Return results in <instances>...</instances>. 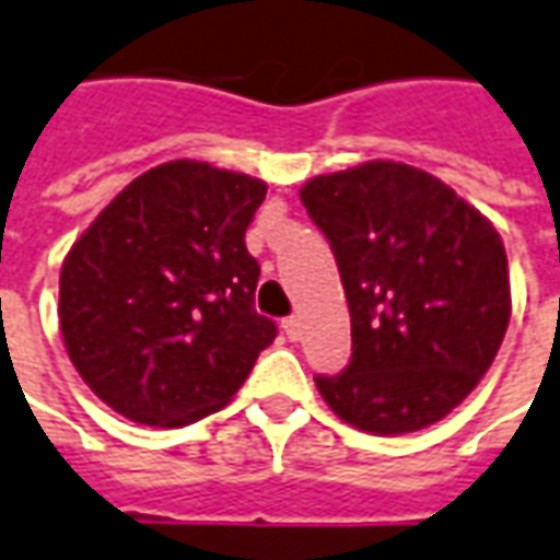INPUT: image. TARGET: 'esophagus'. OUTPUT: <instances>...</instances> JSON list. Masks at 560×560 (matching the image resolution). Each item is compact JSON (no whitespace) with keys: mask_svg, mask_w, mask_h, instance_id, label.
Returning a JSON list of instances; mask_svg holds the SVG:
<instances>
[{"mask_svg":"<svg viewBox=\"0 0 560 560\" xmlns=\"http://www.w3.org/2000/svg\"><path fill=\"white\" fill-rule=\"evenodd\" d=\"M283 331H287L289 340H299V337H301V319H299V316H287V319H283Z\"/></svg>","mask_w":560,"mask_h":560,"instance_id":"34e87169","label":"esophagus"}]
</instances>
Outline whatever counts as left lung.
Returning <instances> with one entry per match:
<instances>
[{
	"mask_svg": "<svg viewBox=\"0 0 560 560\" xmlns=\"http://www.w3.org/2000/svg\"><path fill=\"white\" fill-rule=\"evenodd\" d=\"M328 237L352 323V359L316 376L325 404L368 434H410L462 404L510 325L494 225L434 174L364 162L301 186Z\"/></svg>",
	"mask_w": 560,
	"mask_h": 560,
	"instance_id": "8db88e82",
	"label": "left lung"
}]
</instances>
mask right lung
Segmentation results:
<instances>
[{"label": "right lung", "mask_w": 560, "mask_h": 560, "mask_svg": "<svg viewBox=\"0 0 560 560\" xmlns=\"http://www.w3.org/2000/svg\"><path fill=\"white\" fill-rule=\"evenodd\" d=\"M268 186L174 160L122 189L59 273L71 364L132 422L180 428L223 410L277 325L253 307L259 261L244 244Z\"/></svg>", "instance_id": "add662e5"}]
</instances>
